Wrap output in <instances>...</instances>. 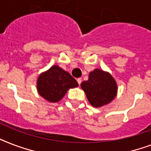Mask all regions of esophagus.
I'll return each instance as SVG.
<instances>
[{
  "label": "esophagus",
  "instance_id": "esophagus-1",
  "mask_svg": "<svg viewBox=\"0 0 151 151\" xmlns=\"http://www.w3.org/2000/svg\"><path fill=\"white\" fill-rule=\"evenodd\" d=\"M77 81H78V85H80L81 83V81H82V79H81V78H78V79H77Z\"/></svg>",
  "mask_w": 151,
  "mask_h": 151
}]
</instances>
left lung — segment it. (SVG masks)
<instances>
[{
  "label": "left lung",
  "mask_w": 151,
  "mask_h": 151,
  "mask_svg": "<svg viewBox=\"0 0 151 151\" xmlns=\"http://www.w3.org/2000/svg\"><path fill=\"white\" fill-rule=\"evenodd\" d=\"M89 103L94 107L105 106L117 96V85L109 72L95 69L88 75V80L81 84Z\"/></svg>",
  "instance_id": "obj_1"
}]
</instances>
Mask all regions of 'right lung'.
Instances as JSON below:
<instances>
[{
	"label": "right lung",
	"instance_id": "add662e5",
	"mask_svg": "<svg viewBox=\"0 0 151 151\" xmlns=\"http://www.w3.org/2000/svg\"><path fill=\"white\" fill-rule=\"evenodd\" d=\"M77 81L63 69L54 65L42 72L37 80L38 94L50 103L61 100L70 88H77Z\"/></svg>",
	"mask_w": 151,
	"mask_h": 151
}]
</instances>
